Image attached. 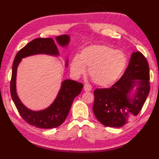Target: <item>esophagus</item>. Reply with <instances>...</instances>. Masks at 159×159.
<instances>
[{
  "label": "esophagus",
  "instance_id": "esophagus-1",
  "mask_svg": "<svg viewBox=\"0 0 159 159\" xmlns=\"http://www.w3.org/2000/svg\"><path fill=\"white\" fill-rule=\"evenodd\" d=\"M92 89V87L90 84H85V85H84V90H85V92H90Z\"/></svg>",
  "mask_w": 159,
  "mask_h": 159
}]
</instances>
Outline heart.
Wrapping results in <instances>:
<instances>
[{
	"instance_id": "heart-1",
	"label": "heart",
	"mask_w": 159,
	"mask_h": 159,
	"mask_svg": "<svg viewBox=\"0 0 159 159\" xmlns=\"http://www.w3.org/2000/svg\"><path fill=\"white\" fill-rule=\"evenodd\" d=\"M126 65L124 52L107 45H92L84 48L70 63L71 72L75 76L85 73V67L92 81L102 87L110 85L120 76Z\"/></svg>"
}]
</instances>
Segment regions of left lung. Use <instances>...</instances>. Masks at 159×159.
Wrapping results in <instances>:
<instances>
[{
    "mask_svg": "<svg viewBox=\"0 0 159 159\" xmlns=\"http://www.w3.org/2000/svg\"><path fill=\"white\" fill-rule=\"evenodd\" d=\"M149 64L139 51L133 52L121 79L110 88L94 91L93 111L106 126L120 128L137 116L150 92ZM137 86L136 93H130Z\"/></svg>",
    "mask_w": 159,
    "mask_h": 159,
    "instance_id": "obj_1",
    "label": "left lung"
}]
</instances>
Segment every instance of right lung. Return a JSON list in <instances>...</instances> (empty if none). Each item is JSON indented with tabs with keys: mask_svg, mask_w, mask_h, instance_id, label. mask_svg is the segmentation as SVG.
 Listing matches in <instances>:
<instances>
[{
	"mask_svg": "<svg viewBox=\"0 0 159 159\" xmlns=\"http://www.w3.org/2000/svg\"><path fill=\"white\" fill-rule=\"evenodd\" d=\"M56 40L60 46H66L70 42V36L67 35L57 36ZM38 54L58 56L59 53L52 38L35 39L20 50L13 63L10 83L11 96L20 115L28 124L39 128H56L61 125L66 120L73 100L81 92L83 85L75 80L66 79L62 82L56 99L47 109L38 111L28 109L22 103L16 93L17 68L22 58ZM67 62L68 60L66 61V66H67Z\"/></svg>",
	"mask_w": 159,
	"mask_h": 159,
	"instance_id": "obj_1",
	"label": "right lung"
}]
</instances>
